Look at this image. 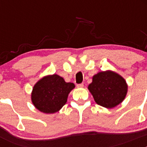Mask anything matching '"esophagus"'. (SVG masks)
<instances>
[{
    "label": "esophagus",
    "mask_w": 147,
    "mask_h": 147,
    "mask_svg": "<svg viewBox=\"0 0 147 147\" xmlns=\"http://www.w3.org/2000/svg\"><path fill=\"white\" fill-rule=\"evenodd\" d=\"M76 87H77V88H83V87H84V84H83V83H81V84H78V85H76Z\"/></svg>",
    "instance_id": "obj_1"
}]
</instances>
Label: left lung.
Returning <instances> with one entry per match:
<instances>
[{
  "label": "left lung",
  "mask_w": 147,
  "mask_h": 147,
  "mask_svg": "<svg viewBox=\"0 0 147 147\" xmlns=\"http://www.w3.org/2000/svg\"><path fill=\"white\" fill-rule=\"evenodd\" d=\"M88 88L96 104L111 109L124 101L128 85L121 75L108 70L95 74Z\"/></svg>",
  "instance_id": "8db88e82"
}]
</instances>
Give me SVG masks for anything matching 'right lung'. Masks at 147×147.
Returning <instances> with one entry per match:
<instances>
[{"label":"right lung","instance_id":"obj_1","mask_svg":"<svg viewBox=\"0 0 147 147\" xmlns=\"http://www.w3.org/2000/svg\"><path fill=\"white\" fill-rule=\"evenodd\" d=\"M74 88V83L66 82L59 75H48L34 85L32 102L40 112L54 113L65 105L68 94Z\"/></svg>","mask_w":147,"mask_h":147}]
</instances>
